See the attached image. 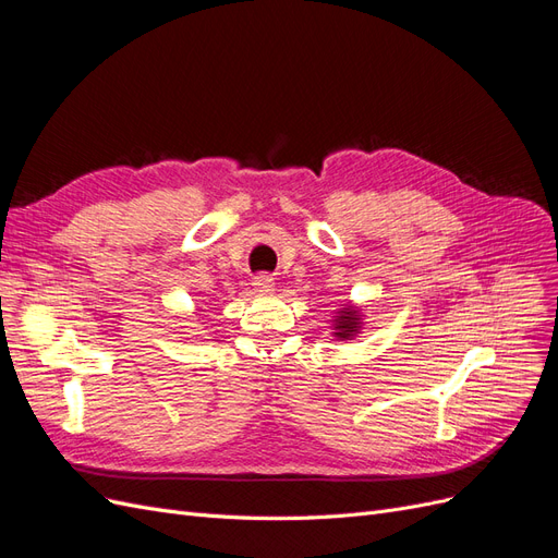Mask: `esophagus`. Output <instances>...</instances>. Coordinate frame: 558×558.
<instances>
[{
	"label": "esophagus",
	"mask_w": 558,
	"mask_h": 558,
	"mask_svg": "<svg viewBox=\"0 0 558 558\" xmlns=\"http://www.w3.org/2000/svg\"><path fill=\"white\" fill-rule=\"evenodd\" d=\"M253 286H256V291H260V293H269V291H275V277L258 275V277H253Z\"/></svg>",
	"instance_id": "obj_1"
}]
</instances>
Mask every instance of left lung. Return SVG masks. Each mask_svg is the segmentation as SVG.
Listing matches in <instances>:
<instances>
[{"mask_svg":"<svg viewBox=\"0 0 558 558\" xmlns=\"http://www.w3.org/2000/svg\"><path fill=\"white\" fill-rule=\"evenodd\" d=\"M363 330V310L356 305H342L332 316L335 340H353Z\"/></svg>","mask_w":558,"mask_h":558,"instance_id":"left-lung-1","label":"left lung"}]
</instances>
